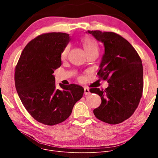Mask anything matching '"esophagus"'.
Returning <instances> with one entry per match:
<instances>
[{
	"label": "esophagus",
	"mask_w": 158,
	"mask_h": 158,
	"mask_svg": "<svg viewBox=\"0 0 158 158\" xmlns=\"http://www.w3.org/2000/svg\"><path fill=\"white\" fill-rule=\"evenodd\" d=\"M90 94V92H89V89L87 88H85V95H89Z\"/></svg>",
	"instance_id": "obj_1"
}]
</instances>
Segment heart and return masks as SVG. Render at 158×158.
Returning <instances> with one entry per match:
<instances>
[{"label":"heart","instance_id":"1","mask_svg":"<svg viewBox=\"0 0 158 158\" xmlns=\"http://www.w3.org/2000/svg\"><path fill=\"white\" fill-rule=\"evenodd\" d=\"M81 43L86 54L94 51H98V45L97 41L94 38L89 36H85L82 38ZM69 49L70 45L66 46L64 48L61 54V57L62 59H64V58H66V56H67Z\"/></svg>","mask_w":158,"mask_h":158}]
</instances>
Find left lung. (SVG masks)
Wrapping results in <instances>:
<instances>
[{
    "mask_svg": "<svg viewBox=\"0 0 158 158\" xmlns=\"http://www.w3.org/2000/svg\"><path fill=\"white\" fill-rule=\"evenodd\" d=\"M104 47V53L98 75L107 79L105 90L90 89L98 94L102 102L94 110L95 117L102 122L117 124L133 114L142 95L143 66L139 55L131 44L112 32L88 31Z\"/></svg>",
    "mask_w": 158,
    "mask_h": 158,
    "instance_id": "1",
    "label": "left lung"
}]
</instances>
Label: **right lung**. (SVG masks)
I'll return each mask as SVG.
<instances>
[{"instance_id": "right-lung-1", "label": "right lung", "mask_w": 158, "mask_h": 158, "mask_svg": "<svg viewBox=\"0 0 158 158\" xmlns=\"http://www.w3.org/2000/svg\"><path fill=\"white\" fill-rule=\"evenodd\" d=\"M69 34L50 32L40 35L25 47L15 69L16 89L25 108L38 122L54 126L67 119L84 88L60 84L54 70L61 65V54L70 41Z\"/></svg>"}]
</instances>
